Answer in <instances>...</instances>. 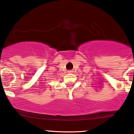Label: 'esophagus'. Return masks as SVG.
<instances>
[{"mask_svg": "<svg viewBox=\"0 0 134 134\" xmlns=\"http://www.w3.org/2000/svg\"><path fill=\"white\" fill-rule=\"evenodd\" d=\"M70 72H71V71H70Z\"/></svg>", "mask_w": 134, "mask_h": 134, "instance_id": "obj_1", "label": "esophagus"}]
</instances>
